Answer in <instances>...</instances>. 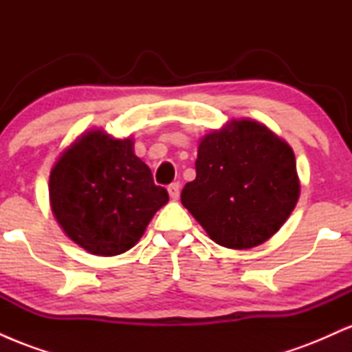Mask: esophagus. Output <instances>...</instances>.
<instances>
[{"label":"esophagus","instance_id":"esophagus-1","mask_svg":"<svg viewBox=\"0 0 352 352\" xmlns=\"http://www.w3.org/2000/svg\"><path fill=\"white\" fill-rule=\"evenodd\" d=\"M168 195H170V199L172 200H179V197H180V185L177 184H170L168 185Z\"/></svg>","mask_w":352,"mask_h":352}]
</instances>
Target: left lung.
<instances>
[{
    "label": "left lung",
    "instance_id": "1",
    "mask_svg": "<svg viewBox=\"0 0 352 352\" xmlns=\"http://www.w3.org/2000/svg\"><path fill=\"white\" fill-rule=\"evenodd\" d=\"M195 170L182 205L227 248H253L272 238L300 197L292 147L250 119L204 137Z\"/></svg>",
    "mask_w": 352,
    "mask_h": 352
}]
</instances>
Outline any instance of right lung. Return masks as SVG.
Here are the masks:
<instances>
[{"instance_id": "right-lung-1", "label": "right lung", "mask_w": 352, "mask_h": 352, "mask_svg": "<svg viewBox=\"0 0 352 352\" xmlns=\"http://www.w3.org/2000/svg\"><path fill=\"white\" fill-rule=\"evenodd\" d=\"M132 145L102 131L87 132L51 170L52 213L66 235L92 254L131 250L168 201L167 190L153 184Z\"/></svg>"}]
</instances>
